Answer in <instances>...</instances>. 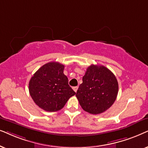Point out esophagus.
<instances>
[{
  "mask_svg": "<svg viewBox=\"0 0 148 148\" xmlns=\"http://www.w3.org/2000/svg\"><path fill=\"white\" fill-rule=\"evenodd\" d=\"M78 88V86H74V87H73V90H74V91L76 92H77Z\"/></svg>",
  "mask_w": 148,
  "mask_h": 148,
  "instance_id": "34e87169",
  "label": "esophagus"
}]
</instances>
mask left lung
Masks as SVG:
<instances>
[{
    "label": "left lung",
    "instance_id": "1",
    "mask_svg": "<svg viewBox=\"0 0 148 148\" xmlns=\"http://www.w3.org/2000/svg\"><path fill=\"white\" fill-rule=\"evenodd\" d=\"M118 92L119 83L113 73L103 66L91 65L86 69L76 96L84 111L99 114L111 107Z\"/></svg>",
    "mask_w": 148,
    "mask_h": 148
}]
</instances>
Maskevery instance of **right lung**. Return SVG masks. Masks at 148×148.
Masks as SVG:
<instances>
[{
  "mask_svg": "<svg viewBox=\"0 0 148 148\" xmlns=\"http://www.w3.org/2000/svg\"><path fill=\"white\" fill-rule=\"evenodd\" d=\"M64 66L49 62L38 69L29 82V95L35 103L47 112H56L64 108L76 94L64 74Z\"/></svg>",
  "mask_w": 148,
  "mask_h": 148,
  "instance_id": "right-lung-1",
  "label": "right lung"
}]
</instances>
